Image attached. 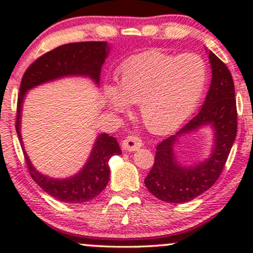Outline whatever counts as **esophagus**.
<instances>
[{"instance_id":"esophagus-1","label":"esophagus","mask_w":253,"mask_h":253,"mask_svg":"<svg viewBox=\"0 0 253 253\" xmlns=\"http://www.w3.org/2000/svg\"><path fill=\"white\" fill-rule=\"evenodd\" d=\"M141 146H143V141H141L140 138L135 135H128L127 138H125L121 147H123L125 152H133V151L140 149Z\"/></svg>"}]
</instances>
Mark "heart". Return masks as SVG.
<instances>
[{"label":"heart","instance_id":"b5f03b06","mask_svg":"<svg viewBox=\"0 0 253 253\" xmlns=\"http://www.w3.org/2000/svg\"><path fill=\"white\" fill-rule=\"evenodd\" d=\"M207 78L206 63L195 53L172 56L151 51L126 59L118 86L107 85L106 98L114 112L139 104L147 129L164 133L176 128L196 108Z\"/></svg>","mask_w":253,"mask_h":253}]
</instances>
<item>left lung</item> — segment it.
<instances>
[{"instance_id":"8db88e82","label":"left lung","mask_w":253,"mask_h":253,"mask_svg":"<svg viewBox=\"0 0 253 253\" xmlns=\"http://www.w3.org/2000/svg\"><path fill=\"white\" fill-rule=\"evenodd\" d=\"M207 52L211 81L202 108L176 134L156 147L155 164L145 178L150 193L168 203L191 201L210 189L222 172L236 140L237 106L232 75L213 52ZM205 126H211L214 133L211 156L196 165L179 164L174 151L179 138Z\"/></svg>"}]
</instances>
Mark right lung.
I'll use <instances>...</instances> for the list:
<instances>
[{
    "instance_id": "obj_1",
    "label": "right lung",
    "mask_w": 253,
    "mask_h": 253,
    "mask_svg": "<svg viewBox=\"0 0 253 253\" xmlns=\"http://www.w3.org/2000/svg\"><path fill=\"white\" fill-rule=\"evenodd\" d=\"M109 51L110 46L106 42L66 43L38 58L22 77L17 98L15 128L21 141L26 164L37 184L48 195L62 202L82 203L96 197L108 184V162L114 155H121L120 146L114 136L102 133L97 135L86 163L74 176L53 178L39 172L26 153L21 136V113L26 92L43 83L64 77H86L98 86L101 69Z\"/></svg>"
}]
</instances>
